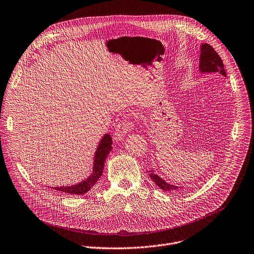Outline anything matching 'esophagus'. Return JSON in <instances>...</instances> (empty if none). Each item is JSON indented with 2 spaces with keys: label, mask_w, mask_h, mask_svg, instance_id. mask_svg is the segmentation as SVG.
Listing matches in <instances>:
<instances>
[{
  "label": "esophagus",
  "mask_w": 254,
  "mask_h": 254,
  "mask_svg": "<svg viewBox=\"0 0 254 254\" xmlns=\"http://www.w3.org/2000/svg\"><path fill=\"white\" fill-rule=\"evenodd\" d=\"M133 128H134V125L131 122H128V121L120 122L115 129V134H114L115 139L122 140L125 137V135L127 132L131 131Z\"/></svg>",
  "instance_id": "esophagus-1"
}]
</instances>
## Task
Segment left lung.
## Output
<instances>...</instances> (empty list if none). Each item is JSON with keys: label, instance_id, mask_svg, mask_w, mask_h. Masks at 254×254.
<instances>
[{"label": "left lung", "instance_id": "8db88e82", "mask_svg": "<svg viewBox=\"0 0 254 254\" xmlns=\"http://www.w3.org/2000/svg\"><path fill=\"white\" fill-rule=\"evenodd\" d=\"M199 60H200L199 61V70L201 72H207V73L219 72L220 74L226 76V72L224 69L222 60L210 45H208V44L201 45ZM149 177L154 182V184L158 188H160L162 190L176 191L179 190L178 187L170 185L166 182H164L161 178H159L157 175H155L152 171L149 172Z\"/></svg>", "mask_w": 254, "mask_h": 254}]
</instances>
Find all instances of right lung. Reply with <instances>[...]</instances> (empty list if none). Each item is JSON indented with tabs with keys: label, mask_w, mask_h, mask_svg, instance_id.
Instances as JSON below:
<instances>
[{
	"label": "right lung",
	"mask_w": 254,
	"mask_h": 254,
	"mask_svg": "<svg viewBox=\"0 0 254 254\" xmlns=\"http://www.w3.org/2000/svg\"><path fill=\"white\" fill-rule=\"evenodd\" d=\"M113 139L111 134L107 133L102 138L96 154H95V160H94V170L93 174L87 179L82 181L81 183L71 186V187H61V188H52L55 190L61 192V193H67V194H83L87 193L99 181V179L102 177L104 172V166H105V160L107 156L109 155L110 151L112 150L113 146Z\"/></svg>",
	"instance_id": "obj_1"
}]
</instances>
